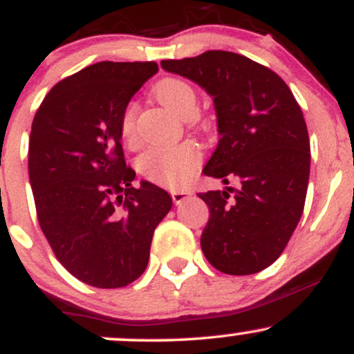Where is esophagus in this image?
Wrapping results in <instances>:
<instances>
[{"label":"esophagus","mask_w":354,"mask_h":354,"mask_svg":"<svg viewBox=\"0 0 354 354\" xmlns=\"http://www.w3.org/2000/svg\"><path fill=\"white\" fill-rule=\"evenodd\" d=\"M189 194H191L189 191H183V189H173L171 191V198H173V201L176 203V205H178V203L185 201L186 198L189 196Z\"/></svg>","instance_id":"obj_1"}]
</instances>
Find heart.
Wrapping results in <instances>:
<instances>
[{
    "instance_id": "b5f03b06",
    "label": "heart",
    "mask_w": 354,
    "mask_h": 354,
    "mask_svg": "<svg viewBox=\"0 0 354 354\" xmlns=\"http://www.w3.org/2000/svg\"><path fill=\"white\" fill-rule=\"evenodd\" d=\"M154 98L181 120L189 121L196 116V91L180 78H163L153 88ZM136 103H128L121 113L120 131L126 145L136 143ZM201 163V153L194 145L153 146L140 154L136 168L146 180L166 188H181L196 173Z\"/></svg>"
}]
</instances>
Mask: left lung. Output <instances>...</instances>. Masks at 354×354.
Wrapping results in <instances>:
<instances>
[{
  "label": "left lung",
  "mask_w": 354,
  "mask_h": 354,
  "mask_svg": "<svg viewBox=\"0 0 354 354\" xmlns=\"http://www.w3.org/2000/svg\"><path fill=\"white\" fill-rule=\"evenodd\" d=\"M161 66L213 98L219 141L203 173L241 183L200 193L209 208L203 253L221 273H258L279 258L303 214L311 154L301 108L274 71L236 53L213 50Z\"/></svg>",
  "instance_id": "1"
}]
</instances>
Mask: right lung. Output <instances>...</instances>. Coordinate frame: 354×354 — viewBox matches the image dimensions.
<instances>
[{
    "instance_id": "add662e5",
    "label": "right lung",
    "mask_w": 354,
    "mask_h": 354,
    "mask_svg": "<svg viewBox=\"0 0 354 354\" xmlns=\"http://www.w3.org/2000/svg\"><path fill=\"white\" fill-rule=\"evenodd\" d=\"M158 71L154 61H101L61 80L36 111L28 173L39 226L58 261L95 288H123L148 266L153 233L173 200L135 188L120 118Z\"/></svg>"
}]
</instances>
